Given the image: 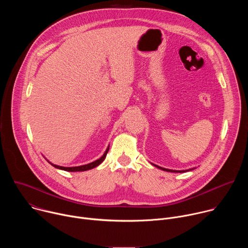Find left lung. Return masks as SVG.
Returning a JSON list of instances; mask_svg holds the SVG:
<instances>
[{
	"label": "left lung",
	"mask_w": 248,
	"mask_h": 248,
	"mask_svg": "<svg viewBox=\"0 0 248 248\" xmlns=\"http://www.w3.org/2000/svg\"><path fill=\"white\" fill-rule=\"evenodd\" d=\"M155 167H157V168H159V169H161V170H166V171H170V172H185V171H187V170H191V169L190 170H169V169H165V168H162V167H159V166H157V165H154ZM193 170V169H192Z\"/></svg>",
	"instance_id": "1"
}]
</instances>
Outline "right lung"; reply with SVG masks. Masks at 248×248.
Returning <instances> with one entry per match:
<instances>
[{
    "label": "right lung",
    "mask_w": 248,
    "mask_h": 248,
    "mask_svg": "<svg viewBox=\"0 0 248 248\" xmlns=\"http://www.w3.org/2000/svg\"><path fill=\"white\" fill-rule=\"evenodd\" d=\"M108 151H109V147L107 148V150L105 151V153L103 154V156H102L100 159H98V160H96V161H94V162H92V163H89V164H87V165L78 166V167H61V166L52 164V163H50L49 161H48V162H49L53 167H55V168H57V169H60V170H66V171H84V170H91V169H93V168L99 166V165L105 160L106 156H107Z\"/></svg>",
    "instance_id": "right-lung-1"
}]
</instances>
